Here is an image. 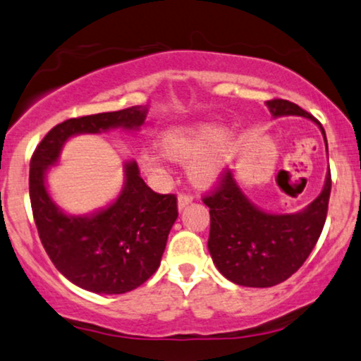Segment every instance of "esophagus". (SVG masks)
<instances>
[{
	"mask_svg": "<svg viewBox=\"0 0 361 361\" xmlns=\"http://www.w3.org/2000/svg\"><path fill=\"white\" fill-rule=\"evenodd\" d=\"M192 200H194V197H192L190 194H187V192H180L179 197H177V204H179V209H184L189 205Z\"/></svg>",
	"mask_w": 361,
	"mask_h": 361,
	"instance_id": "obj_1",
	"label": "esophagus"
}]
</instances>
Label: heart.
Listing matches in <instances>:
<instances>
[{"label":"heart","instance_id":"1","mask_svg":"<svg viewBox=\"0 0 361 361\" xmlns=\"http://www.w3.org/2000/svg\"><path fill=\"white\" fill-rule=\"evenodd\" d=\"M159 146L174 161L184 162L192 157V179L212 182L231 161L233 139L228 130L219 129L217 124L194 123L166 130L159 139ZM144 166L152 172L159 171V162L152 157H144Z\"/></svg>","mask_w":361,"mask_h":361}]
</instances>
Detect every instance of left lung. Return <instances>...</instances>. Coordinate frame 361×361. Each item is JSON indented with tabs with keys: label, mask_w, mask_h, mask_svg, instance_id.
<instances>
[{
	"label": "left lung",
	"mask_w": 361,
	"mask_h": 361,
	"mask_svg": "<svg viewBox=\"0 0 361 361\" xmlns=\"http://www.w3.org/2000/svg\"><path fill=\"white\" fill-rule=\"evenodd\" d=\"M274 116H303L320 123L287 99L267 101ZM325 135L324 128L320 126ZM326 142V137H325ZM329 149V146H326ZM331 190L330 171L322 194L300 214L274 215L254 207L231 171L202 197L210 209L209 252L224 277L243 287H274L297 272L324 231Z\"/></svg>",
	"instance_id": "1"
}]
</instances>
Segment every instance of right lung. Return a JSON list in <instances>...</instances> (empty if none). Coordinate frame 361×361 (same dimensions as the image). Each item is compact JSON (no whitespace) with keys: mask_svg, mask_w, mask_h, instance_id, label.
Here are the masks:
<instances>
[{"mask_svg":"<svg viewBox=\"0 0 361 361\" xmlns=\"http://www.w3.org/2000/svg\"><path fill=\"white\" fill-rule=\"evenodd\" d=\"M146 107L81 116L54 126L31 157L30 199L32 217L46 254L56 269L78 287L94 293H126L137 288L161 265L167 237L177 215L176 194H157L126 164L119 199L92 217H74L56 207L44 185V172L58 161L61 147L74 134L109 128L135 129Z\"/></svg>","mask_w":361,"mask_h":361,"instance_id":"add662e5","label":"right lung"}]
</instances>
